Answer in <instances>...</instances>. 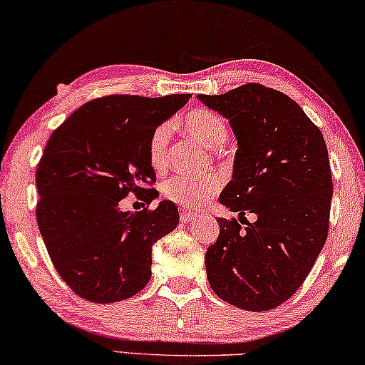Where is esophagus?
Returning a JSON list of instances; mask_svg holds the SVG:
<instances>
[{"mask_svg": "<svg viewBox=\"0 0 365 365\" xmlns=\"http://www.w3.org/2000/svg\"><path fill=\"white\" fill-rule=\"evenodd\" d=\"M197 215V214H194V212H187V210H181V222H190L192 220V218Z\"/></svg>", "mask_w": 365, "mask_h": 365, "instance_id": "1", "label": "esophagus"}]
</instances>
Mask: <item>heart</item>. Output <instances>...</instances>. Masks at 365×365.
I'll return each instance as SVG.
<instances>
[{"instance_id":"1","label":"heart","mask_w":365,"mask_h":365,"mask_svg":"<svg viewBox=\"0 0 365 365\" xmlns=\"http://www.w3.org/2000/svg\"><path fill=\"white\" fill-rule=\"evenodd\" d=\"M184 128L190 137L197 138L207 148H217L225 143L228 125L214 110L199 109L184 117ZM170 125L160 124L148 138V161L155 171H163L168 165V145H170ZM223 186L218 173L205 176L178 175L165 179L160 184L163 199L184 209H202L212 200Z\"/></svg>"}]
</instances>
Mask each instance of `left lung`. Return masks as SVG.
Instances as JSON below:
<instances>
[{
	"label": "left lung",
	"mask_w": 365,
	"mask_h": 365,
	"mask_svg": "<svg viewBox=\"0 0 365 365\" xmlns=\"http://www.w3.org/2000/svg\"><path fill=\"white\" fill-rule=\"evenodd\" d=\"M227 117L238 150L233 179L220 195L232 212L205 253L210 287L238 308L266 312L290 299L324 246L333 179L324 138L304 109L277 89L246 83L197 96Z\"/></svg>",
	"instance_id": "8db88e82"
}]
</instances>
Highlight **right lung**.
Wrapping results in <instances>:
<instances>
[{
    "instance_id": "1",
    "label": "right lung",
    "mask_w": 365,
    "mask_h": 365,
    "mask_svg": "<svg viewBox=\"0 0 365 365\" xmlns=\"http://www.w3.org/2000/svg\"><path fill=\"white\" fill-rule=\"evenodd\" d=\"M190 94H110L76 109L50 135L37 165V225L68 287L94 304L138 294L151 277V246L178 227L173 202L122 212L128 194L150 204L158 190L148 138Z\"/></svg>"
}]
</instances>
